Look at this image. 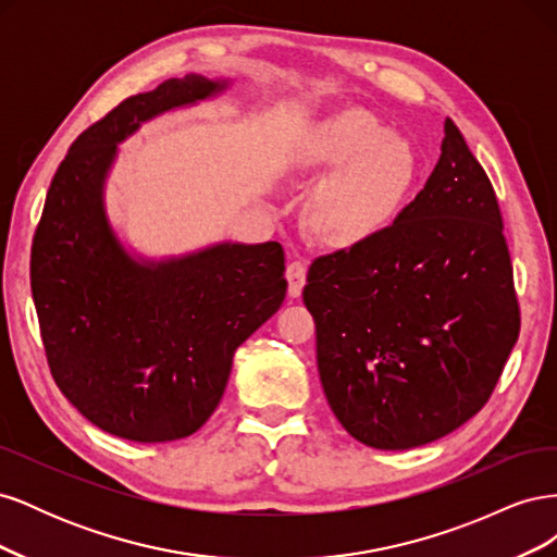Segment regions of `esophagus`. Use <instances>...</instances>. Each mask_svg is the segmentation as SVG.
<instances>
[{
	"instance_id": "obj_1",
	"label": "esophagus",
	"mask_w": 557,
	"mask_h": 557,
	"mask_svg": "<svg viewBox=\"0 0 557 557\" xmlns=\"http://www.w3.org/2000/svg\"><path fill=\"white\" fill-rule=\"evenodd\" d=\"M285 274H288V295L299 297L301 288H305V283H307V264L299 260L290 262L288 269H285Z\"/></svg>"
}]
</instances>
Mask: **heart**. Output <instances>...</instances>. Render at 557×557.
<instances>
[{"instance_id": "heart-1", "label": "heart", "mask_w": 557, "mask_h": 557, "mask_svg": "<svg viewBox=\"0 0 557 557\" xmlns=\"http://www.w3.org/2000/svg\"><path fill=\"white\" fill-rule=\"evenodd\" d=\"M295 166L315 181L307 201L311 230L336 248L360 246L381 234L418 178L411 141L360 109L313 123L295 148Z\"/></svg>"}]
</instances>
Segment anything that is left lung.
<instances>
[{
    "label": "left lung",
    "instance_id": "left-lung-1",
    "mask_svg": "<svg viewBox=\"0 0 557 557\" xmlns=\"http://www.w3.org/2000/svg\"><path fill=\"white\" fill-rule=\"evenodd\" d=\"M301 295L352 440L407 450L483 409L520 313L495 190L450 117L425 188L374 239L313 260Z\"/></svg>",
    "mask_w": 557,
    "mask_h": 557
}]
</instances>
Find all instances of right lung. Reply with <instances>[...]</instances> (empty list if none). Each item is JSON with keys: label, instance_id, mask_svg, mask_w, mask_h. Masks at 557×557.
I'll list each match as a JSON object with an SVG mask.
<instances>
[{"label": "right lung", "instance_id": "right-lung-1", "mask_svg": "<svg viewBox=\"0 0 557 557\" xmlns=\"http://www.w3.org/2000/svg\"><path fill=\"white\" fill-rule=\"evenodd\" d=\"M230 86L188 74L125 99L81 134L50 181L29 262L50 374L92 425L121 440L160 444L197 432L225 393L234 352L285 299L276 242L146 258L109 218L117 146Z\"/></svg>", "mask_w": 557, "mask_h": 557}]
</instances>
